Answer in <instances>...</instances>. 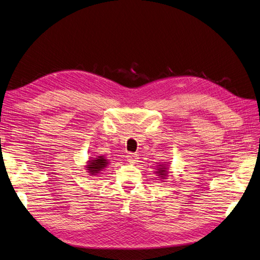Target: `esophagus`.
Wrapping results in <instances>:
<instances>
[{
    "label": "esophagus",
    "mask_w": 260,
    "mask_h": 260,
    "mask_svg": "<svg viewBox=\"0 0 260 260\" xmlns=\"http://www.w3.org/2000/svg\"><path fill=\"white\" fill-rule=\"evenodd\" d=\"M127 160L130 162V163H136L138 162L139 160V155L137 153H128L127 154Z\"/></svg>",
    "instance_id": "1"
}]
</instances>
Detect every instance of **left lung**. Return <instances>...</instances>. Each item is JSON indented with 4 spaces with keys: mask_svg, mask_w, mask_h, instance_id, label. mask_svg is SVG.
Masks as SVG:
<instances>
[{
    "mask_svg": "<svg viewBox=\"0 0 260 260\" xmlns=\"http://www.w3.org/2000/svg\"><path fill=\"white\" fill-rule=\"evenodd\" d=\"M169 171H170V166L168 165V163H163V164L157 165V169H155L154 173L157 174L160 180H165L169 177V174H170Z\"/></svg>",
    "mask_w": 260,
    "mask_h": 260,
    "instance_id": "1",
    "label": "left lung"
}]
</instances>
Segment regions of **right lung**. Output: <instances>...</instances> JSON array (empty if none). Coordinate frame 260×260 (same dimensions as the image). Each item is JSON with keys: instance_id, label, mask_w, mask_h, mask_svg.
I'll return each mask as SVG.
<instances>
[{"instance_id": "add662e5", "label": "right lung", "mask_w": 260, "mask_h": 260, "mask_svg": "<svg viewBox=\"0 0 260 260\" xmlns=\"http://www.w3.org/2000/svg\"><path fill=\"white\" fill-rule=\"evenodd\" d=\"M109 165V160L105 155H96L95 158H90L85 165V170L90 176H97L101 174V172L105 170Z\"/></svg>"}]
</instances>
